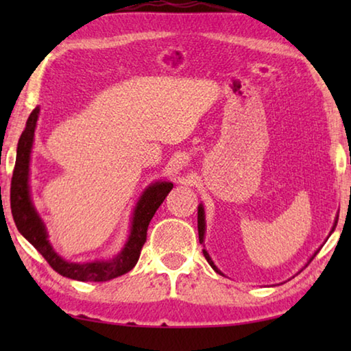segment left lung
<instances>
[{"label": "left lung", "mask_w": 351, "mask_h": 351, "mask_svg": "<svg viewBox=\"0 0 351 351\" xmlns=\"http://www.w3.org/2000/svg\"><path fill=\"white\" fill-rule=\"evenodd\" d=\"M336 223H337V218H336V221H335V226H332V229H331V232L332 230H335V228H336ZM204 232H206V219H204V207H203V204H199L198 206V235H199V243L201 245H203V241H204ZM203 254H204V257H206V260H207V263H209L213 269H215V272H218V274H221V271H219L215 265H213V261H212V258H210V255L207 254V251L206 249H203ZM317 254V252H316ZM316 254L313 255V257L310 258V261L316 257ZM310 261H308V263H310Z\"/></svg>", "instance_id": "obj_1"}]
</instances>
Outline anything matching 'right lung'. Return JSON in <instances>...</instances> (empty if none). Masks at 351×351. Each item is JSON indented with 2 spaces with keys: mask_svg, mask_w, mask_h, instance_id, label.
<instances>
[{
  "mask_svg": "<svg viewBox=\"0 0 351 351\" xmlns=\"http://www.w3.org/2000/svg\"><path fill=\"white\" fill-rule=\"evenodd\" d=\"M40 108L37 106L29 116L25 132L21 133L19 147H16L15 169L12 175L10 184V209L12 217L20 234L43 255L51 268L58 274L73 280L80 282H106L111 278L127 274L138 263L142 246L147 240V229L150 224L154 212L162 204L169 192L173 189V184L167 181H158L148 186L145 192L136 204L132 218V229L125 246L112 260H96L90 263H71L62 258L47 240L45 223L41 221L37 210L31 199V189H29V162H31V152L34 144L35 127H37Z\"/></svg>",
  "mask_w": 351,
  "mask_h": 351,
  "instance_id": "right-lung-1",
  "label": "right lung"
}]
</instances>
